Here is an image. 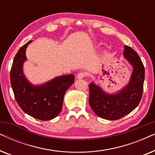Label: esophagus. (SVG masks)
Here are the masks:
<instances>
[{
	"instance_id": "1",
	"label": "esophagus",
	"mask_w": 155,
	"mask_h": 155,
	"mask_svg": "<svg viewBox=\"0 0 155 155\" xmlns=\"http://www.w3.org/2000/svg\"><path fill=\"white\" fill-rule=\"evenodd\" d=\"M85 76H86V74L83 73V72H81V73H79L78 74L77 78H78V79H82V78H84Z\"/></svg>"
}]
</instances>
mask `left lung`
Here are the masks:
<instances>
[{
  "label": "left lung",
  "mask_w": 155,
  "mask_h": 155,
  "mask_svg": "<svg viewBox=\"0 0 155 155\" xmlns=\"http://www.w3.org/2000/svg\"><path fill=\"white\" fill-rule=\"evenodd\" d=\"M124 55L133 66L129 84L120 92L107 94L94 83L89 85V104L99 117L107 120H118L130 113L142 99L145 80V68L136 52L125 46Z\"/></svg>",
  "instance_id": "left-lung-1"
}]
</instances>
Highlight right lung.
Returning a JSON list of instances; mask_svg holds the SVG:
<instances>
[{"label": "right lung", "mask_w": 155, "mask_h": 155, "mask_svg": "<svg viewBox=\"0 0 155 155\" xmlns=\"http://www.w3.org/2000/svg\"><path fill=\"white\" fill-rule=\"evenodd\" d=\"M31 41L23 45L15 56L10 73V83L15 98L23 111L37 119L51 120L62 109L64 94L73 84L75 76H61L39 87L29 84L23 75L22 64L27 59L26 48Z\"/></svg>", "instance_id": "obj_1"}]
</instances>
